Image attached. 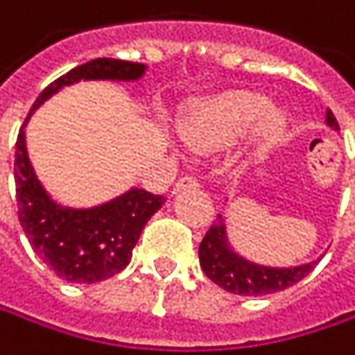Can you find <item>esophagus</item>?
<instances>
[{
  "label": "esophagus",
  "instance_id": "esophagus-1",
  "mask_svg": "<svg viewBox=\"0 0 355 355\" xmlns=\"http://www.w3.org/2000/svg\"><path fill=\"white\" fill-rule=\"evenodd\" d=\"M200 187V181L196 179L193 174H183L179 181L174 183V191H181V189H196Z\"/></svg>",
  "mask_w": 355,
  "mask_h": 355
}]
</instances>
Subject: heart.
I'll return each mask as SVG.
<instances>
[{
    "label": "heart",
    "mask_w": 355,
    "mask_h": 355,
    "mask_svg": "<svg viewBox=\"0 0 355 355\" xmlns=\"http://www.w3.org/2000/svg\"><path fill=\"white\" fill-rule=\"evenodd\" d=\"M266 109L268 101L256 93H229L193 110L183 122V135L196 147H218L237 139ZM285 124L281 112L269 110L260 122L262 139L268 143L277 141Z\"/></svg>",
    "instance_id": "obj_1"
}]
</instances>
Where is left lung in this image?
I'll use <instances>...</instances> for the list:
<instances>
[{
  "label": "left lung",
  "instance_id": "1",
  "mask_svg": "<svg viewBox=\"0 0 355 355\" xmlns=\"http://www.w3.org/2000/svg\"><path fill=\"white\" fill-rule=\"evenodd\" d=\"M327 122L329 126L339 130V122L331 110L327 112ZM216 220L218 223H214L208 229V233L200 243V264L212 283H216L218 287L231 293L250 295V297L277 293L300 283L316 266V262H310L295 268H266L245 262L227 248L223 216H218Z\"/></svg>",
  "mask_w": 355,
  "mask_h": 355
}]
</instances>
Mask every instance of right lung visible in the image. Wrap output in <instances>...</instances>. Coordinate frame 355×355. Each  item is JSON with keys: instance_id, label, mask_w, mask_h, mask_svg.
<instances>
[{"instance_id": "add662e5", "label": "right lung", "mask_w": 355, "mask_h": 355, "mask_svg": "<svg viewBox=\"0 0 355 355\" xmlns=\"http://www.w3.org/2000/svg\"><path fill=\"white\" fill-rule=\"evenodd\" d=\"M145 66L139 62L112 58H97L80 64L49 83L33 103L28 116L64 85H72L80 78L132 80L139 78ZM14 181L18 220L28 243L49 270L68 283L80 285L99 283L118 275L130 262L132 248L137 245L143 227L166 202L164 196L132 189L93 210H68L55 206L33 172L22 128L16 139Z\"/></svg>"}]
</instances>
